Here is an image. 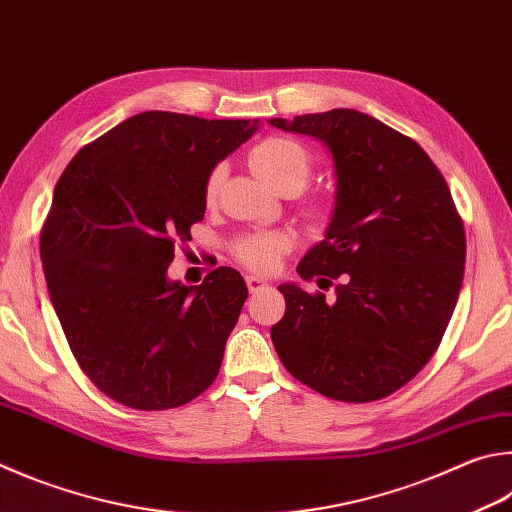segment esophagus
<instances>
[{"label": "esophagus", "mask_w": 512, "mask_h": 512, "mask_svg": "<svg viewBox=\"0 0 512 512\" xmlns=\"http://www.w3.org/2000/svg\"><path fill=\"white\" fill-rule=\"evenodd\" d=\"M268 282L264 280V277H257V275H246V286H248V291L250 293H255V291H259V288H264Z\"/></svg>", "instance_id": "obj_1"}]
</instances>
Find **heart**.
<instances>
[{
	"label": "heart",
	"instance_id": "b5f03b06",
	"mask_svg": "<svg viewBox=\"0 0 512 512\" xmlns=\"http://www.w3.org/2000/svg\"><path fill=\"white\" fill-rule=\"evenodd\" d=\"M248 165L259 181L282 194L300 192L311 176V154L286 136H271L257 143L248 154ZM224 181V165L210 172L206 183V199L215 201L219 185ZM293 246L291 232H266L241 239L237 244V257L255 271H271L277 259Z\"/></svg>",
	"mask_w": 512,
	"mask_h": 512
}]
</instances>
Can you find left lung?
Masks as SVG:
<instances>
[{"instance_id":"1","label":"left lung","mask_w":512,"mask_h":512,"mask_svg":"<svg viewBox=\"0 0 512 512\" xmlns=\"http://www.w3.org/2000/svg\"><path fill=\"white\" fill-rule=\"evenodd\" d=\"M268 123L318 138L336 170L327 232L297 266L333 297L277 286L275 351L322 396L378 401L427 365L457 306L466 232L450 188L421 145L356 109Z\"/></svg>"}]
</instances>
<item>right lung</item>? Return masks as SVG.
Returning a JSON list of instances; mask_svg holds the SVG:
<instances>
[{
    "instance_id": "obj_1",
    "label": "right lung",
    "mask_w": 512,
    "mask_h": 512,
    "mask_svg": "<svg viewBox=\"0 0 512 512\" xmlns=\"http://www.w3.org/2000/svg\"><path fill=\"white\" fill-rule=\"evenodd\" d=\"M257 123L143 111L82 147L55 185L46 288L78 365L114 401L170 410L217 378L244 277L219 266L183 286L167 266L203 219L210 172Z\"/></svg>"
}]
</instances>
